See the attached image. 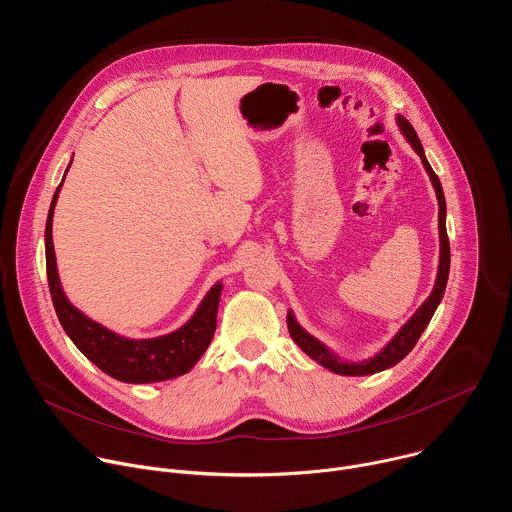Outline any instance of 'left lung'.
<instances>
[{
  "label": "left lung",
  "instance_id": "1",
  "mask_svg": "<svg viewBox=\"0 0 512 512\" xmlns=\"http://www.w3.org/2000/svg\"><path fill=\"white\" fill-rule=\"evenodd\" d=\"M399 129L405 135V139L411 143V148L419 154L425 172L429 174V180L435 188V196H437V204H440V267H437V279L433 285V291L429 294V298L419 306V310L409 318V322L395 334V338L373 358L362 360V362H344L340 360L336 354H332L328 350V346H324L320 340H316L312 334H308L294 318V312H287V328H289V336L294 338V342L316 362H320L322 367H326L328 371L336 373V375H346V377H364V375H375L381 373L385 369L395 367L399 360H403L413 346L417 344L419 336L423 334L425 326L429 324L433 312L440 306L444 291H446V283H448V275H450V241H448V231H446V198H444V190L440 184V178L431 170L425 154H423V145L415 133V129L411 127V123L405 117H397Z\"/></svg>",
  "mask_w": 512,
  "mask_h": 512
}]
</instances>
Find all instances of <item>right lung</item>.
I'll list each match as a JSON object with an SVG mask.
<instances>
[{"mask_svg":"<svg viewBox=\"0 0 512 512\" xmlns=\"http://www.w3.org/2000/svg\"><path fill=\"white\" fill-rule=\"evenodd\" d=\"M70 168V164H68ZM66 168V172H68ZM66 176V174H64ZM64 180V178H62ZM58 184L46 218V275L52 304L64 332L75 346L109 377L123 383H160L186 375L208 348L216 330V310L223 283L210 287L194 316L176 332L158 338H125L93 322L64 296L52 245V216L58 200Z\"/></svg>","mask_w":512,"mask_h":512,"instance_id":"add662e5","label":"right lung"}]
</instances>
